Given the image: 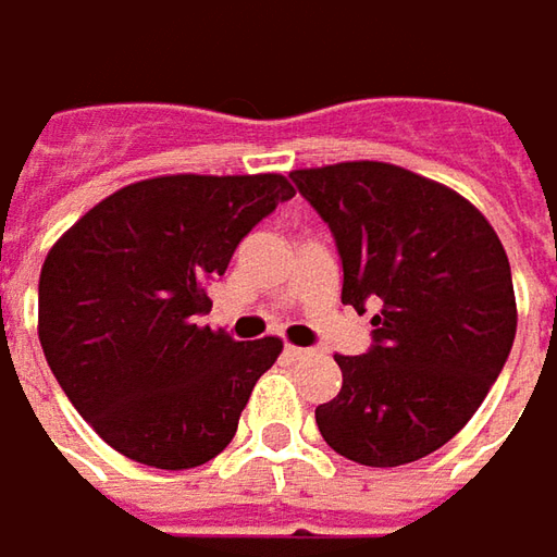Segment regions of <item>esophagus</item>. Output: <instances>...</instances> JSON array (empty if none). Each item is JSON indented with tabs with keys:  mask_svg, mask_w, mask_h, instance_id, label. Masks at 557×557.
<instances>
[{
	"mask_svg": "<svg viewBox=\"0 0 557 557\" xmlns=\"http://www.w3.org/2000/svg\"><path fill=\"white\" fill-rule=\"evenodd\" d=\"M286 357L289 360H305V357H311V351L308 348H296V345H286Z\"/></svg>",
	"mask_w": 557,
	"mask_h": 557,
	"instance_id": "1",
	"label": "esophagus"
}]
</instances>
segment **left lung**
Returning a JSON list of instances; mask_svg holds the SVG:
<instances>
[{
  "mask_svg": "<svg viewBox=\"0 0 557 557\" xmlns=\"http://www.w3.org/2000/svg\"><path fill=\"white\" fill-rule=\"evenodd\" d=\"M289 178L336 237L342 301L375 308L370 351L336 355L342 392L317 407V429L360 466L416 462L469 422L508 360L518 308L506 249L466 197L400 165Z\"/></svg>",
  "mask_w": 557,
  "mask_h": 557,
  "instance_id": "obj_1",
  "label": "left lung"
}]
</instances>
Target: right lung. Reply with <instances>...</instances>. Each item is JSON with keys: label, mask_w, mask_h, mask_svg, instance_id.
<instances>
[{"label": "right lung", "mask_w": 557, "mask_h": 557, "mask_svg": "<svg viewBox=\"0 0 557 557\" xmlns=\"http://www.w3.org/2000/svg\"><path fill=\"white\" fill-rule=\"evenodd\" d=\"M296 187L264 175H160L110 194L51 246L39 274V342L51 373L116 453L194 469L237 434L274 336L200 326L209 280Z\"/></svg>", "instance_id": "obj_1"}]
</instances>
